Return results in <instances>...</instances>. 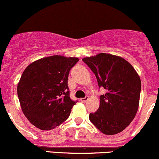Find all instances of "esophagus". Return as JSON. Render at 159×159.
<instances>
[{
	"label": "esophagus",
	"instance_id": "1",
	"mask_svg": "<svg viewBox=\"0 0 159 159\" xmlns=\"http://www.w3.org/2000/svg\"><path fill=\"white\" fill-rule=\"evenodd\" d=\"M88 98H89V96H85L84 98H81V102L84 103V102H86V101L88 100Z\"/></svg>",
	"mask_w": 159,
	"mask_h": 159
}]
</instances>
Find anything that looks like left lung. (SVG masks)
<instances>
[{
    "mask_svg": "<svg viewBox=\"0 0 159 159\" xmlns=\"http://www.w3.org/2000/svg\"><path fill=\"white\" fill-rule=\"evenodd\" d=\"M82 61L95 75L99 88L106 89L100 96V106L89 113V121L101 133L115 135L131 123L138 111L141 79L128 61L116 55L100 53Z\"/></svg>",
    "mask_w": 159,
    "mask_h": 159,
    "instance_id": "obj_1",
    "label": "left lung"
}]
</instances>
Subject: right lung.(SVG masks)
Instances as JSON below:
<instances>
[{
	"instance_id": "obj_1",
	"label": "right lung",
	"mask_w": 159,
	"mask_h": 159,
	"mask_svg": "<svg viewBox=\"0 0 159 159\" xmlns=\"http://www.w3.org/2000/svg\"><path fill=\"white\" fill-rule=\"evenodd\" d=\"M78 58L47 57L30 64L18 84L20 107L27 119L42 130H49L66 121L78 101L70 97V70Z\"/></svg>"
}]
</instances>
